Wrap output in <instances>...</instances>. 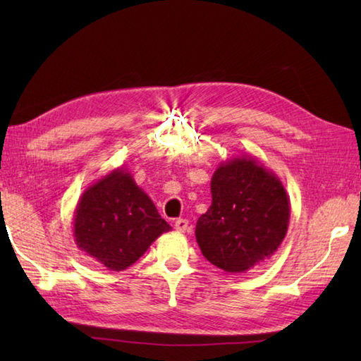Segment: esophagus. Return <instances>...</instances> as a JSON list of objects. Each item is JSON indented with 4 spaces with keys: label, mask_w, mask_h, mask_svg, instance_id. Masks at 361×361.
Masks as SVG:
<instances>
[{
    "label": "esophagus",
    "mask_w": 361,
    "mask_h": 361,
    "mask_svg": "<svg viewBox=\"0 0 361 361\" xmlns=\"http://www.w3.org/2000/svg\"><path fill=\"white\" fill-rule=\"evenodd\" d=\"M173 226H175V229L178 233H185L186 229H188V226H189V221L186 219H178V220L175 221Z\"/></svg>",
    "instance_id": "1"
}]
</instances>
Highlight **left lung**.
<instances>
[{"instance_id":"1","label":"left lung","mask_w":361,"mask_h":361,"mask_svg":"<svg viewBox=\"0 0 361 361\" xmlns=\"http://www.w3.org/2000/svg\"><path fill=\"white\" fill-rule=\"evenodd\" d=\"M212 203L197 220L203 256L228 273H245L278 251L287 234L290 198L279 176L251 155L221 163Z\"/></svg>"}]
</instances>
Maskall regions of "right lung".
I'll list each match as a JSON object with an SVG mask.
<instances>
[{
    "instance_id": "1",
    "label": "right lung",
    "mask_w": 361,
    "mask_h": 361,
    "mask_svg": "<svg viewBox=\"0 0 361 361\" xmlns=\"http://www.w3.org/2000/svg\"><path fill=\"white\" fill-rule=\"evenodd\" d=\"M171 229L124 166L85 189L73 219L78 247L111 271L133 265Z\"/></svg>"
}]
</instances>
